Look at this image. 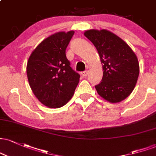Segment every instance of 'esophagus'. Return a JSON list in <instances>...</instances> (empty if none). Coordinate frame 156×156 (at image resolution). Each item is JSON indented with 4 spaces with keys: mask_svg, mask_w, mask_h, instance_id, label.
Listing matches in <instances>:
<instances>
[{
    "mask_svg": "<svg viewBox=\"0 0 156 156\" xmlns=\"http://www.w3.org/2000/svg\"><path fill=\"white\" fill-rule=\"evenodd\" d=\"M88 73H89L88 70H85V71H83V72L80 73V75H81V76H83V77H86L88 76Z\"/></svg>",
    "mask_w": 156,
    "mask_h": 156,
    "instance_id": "obj_1",
    "label": "esophagus"
}]
</instances>
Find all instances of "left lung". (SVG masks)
Listing matches in <instances>:
<instances>
[{"instance_id":"obj_1","label":"left lung","mask_w":156,"mask_h":156,"mask_svg":"<svg viewBox=\"0 0 156 156\" xmlns=\"http://www.w3.org/2000/svg\"><path fill=\"white\" fill-rule=\"evenodd\" d=\"M84 35L94 44L102 62L103 76L95 86L108 102H119L134 90L140 73L138 59L128 44L111 32L90 30Z\"/></svg>"}]
</instances>
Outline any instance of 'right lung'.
Masks as SVG:
<instances>
[{
	"instance_id": "1",
	"label": "right lung",
	"mask_w": 156,
	"mask_h": 156,
	"mask_svg": "<svg viewBox=\"0 0 156 156\" xmlns=\"http://www.w3.org/2000/svg\"><path fill=\"white\" fill-rule=\"evenodd\" d=\"M74 31L48 37L32 52L27 65L30 86L44 105L59 108L72 98L80 75L70 67L65 50Z\"/></svg>"
}]
</instances>
